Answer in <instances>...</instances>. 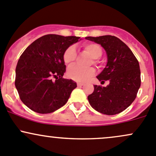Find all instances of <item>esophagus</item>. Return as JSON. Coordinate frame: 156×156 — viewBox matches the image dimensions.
Masks as SVG:
<instances>
[{
    "instance_id": "obj_1",
    "label": "esophagus",
    "mask_w": 156,
    "mask_h": 156,
    "mask_svg": "<svg viewBox=\"0 0 156 156\" xmlns=\"http://www.w3.org/2000/svg\"><path fill=\"white\" fill-rule=\"evenodd\" d=\"M83 85H84V84H83V83H77V85H78L79 87H81V86H83Z\"/></svg>"
}]
</instances>
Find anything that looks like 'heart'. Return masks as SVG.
I'll return each mask as SVG.
<instances>
[{"instance_id":"heart-1","label":"heart","mask_w":156,"mask_h":156,"mask_svg":"<svg viewBox=\"0 0 156 156\" xmlns=\"http://www.w3.org/2000/svg\"><path fill=\"white\" fill-rule=\"evenodd\" d=\"M83 48L89 53L93 58V62L96 63L98 58L102 56L103 50L100 45L96 43H85L83 44ZM76 56V51L74 46L68 47L63 53V60L67 65H71L74 62ZM95 71L93 68H83L77 65H71L68 68L67 74L70 78L78 82L85 81L94 74Z\"/></svg>"}]
</instances>
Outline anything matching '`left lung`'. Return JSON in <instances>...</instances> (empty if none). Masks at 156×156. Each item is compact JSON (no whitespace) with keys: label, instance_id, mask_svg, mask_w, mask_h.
<instances>
[{"label":"left lung","instance_id":"1","mask_svg":"<svg viewBox=\"0 0 156 156\" xmlns=\"http://www.w3.org/2000/svg\"><path fill=\"white\" fill-rule=\"evenodd\" d=\"M101 45L106 52L107 64L97 76L106 87L94 85V90L88 100L94 109L107 115L119 114L135 100L140 86L138 61L124 42L113 36L85 37Z\"/></svg>","mask_w":156,"mask_h":156}]
</instances>
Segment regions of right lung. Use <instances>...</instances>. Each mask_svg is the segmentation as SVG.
<instances>
[{"mask_svg":"<svg viewBox=\"0 0 156 156\" xmlns=\"http://www.w3.org/2000/svg\"><path fill=\"white\" fill-rule=\"evenodd\" d=\"M79 40L76 36L45 35L23 52L16 66L15 85L28 108L48 114L67 103L76 83L62 77L66 71L63 53ZM53 77L56 80H52Z\"/></svg>","mask_w":156,"mask_h":156,"instance_id":"1","label":"right lung"}]
</instances>
